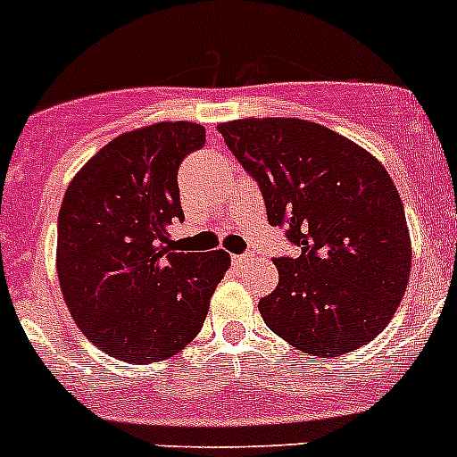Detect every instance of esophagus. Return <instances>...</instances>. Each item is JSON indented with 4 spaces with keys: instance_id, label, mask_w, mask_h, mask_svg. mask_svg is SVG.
Returning <instances> with one entry per match:
<instances>
[{
    "instance_id": "esophagus-1",
    "label": "esophagus",
    "mask_w": 457,
    "mask_h": 457,
    "mask_svg": "<svg viewBox=\"0 0 457 457\" xmlns=\"http://www.w3.org/2000/svg\"><path fill=\"white\" fill-rule=\"evenodd\" d=\"M232 261L237 265H243V263H247V261H250V256H247V254H237V256H232Z\"/></svg>"
}]
</instances>
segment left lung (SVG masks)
<instances>
[{"label": "left lung", "mask_w": 457, "mask_h": 457, "mask_svg": "<svg viewBox=\"0 0 457 457\" xmlns=\"http://www.w3.org/2000/svg\"><path fill=\"white\" fill-rule=\"evenodd\" d=\"M219 131L254 176L270 225L301 247L274 259L278 286L259 301L265 326L296 351L339 357L373 341L411 277V234L382 162L299 118H243Z\"/></svg>", "instance_id": "obj_1"}]
</instances>
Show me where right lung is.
<instances>
[{
	"mask_svg": "<svg viewBox=\"0 0 457 457\" xmlns=\"http://www.w3.org/2000/svg\"><path fill=\"white\" fill-rule=\"evenodd\" d=\"M205 145L196 122H156L100 149L69 183L57 216V278L91 344L129 364L183 351L229 268L225 250L185 252L179 167Z\"/></svg>",
	"mask_w": 457,
	"mask_h": 457,
	"instance_id": "obj_1",
	"label": "right lung"
}]
</instances>
